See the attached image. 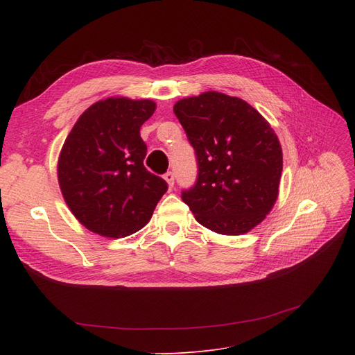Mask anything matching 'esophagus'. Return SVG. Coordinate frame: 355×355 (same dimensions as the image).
Here are the masks:
<instances>
[{
	"mask_svg": "<svg viewBox=\"0 0 355 355\" xmlns=\"http://www.w3.org/2000/svg\"><path fill=\"white\" fill-rule=\"evenodd\" d=\"M163 178L166 180V183H168L169 187H173V173L172 172H166Z\"/></svg>",
	"mask_w": 355,
	"mask_h": 355,
	"instance_id": "obj_1",
	"label": "esophagus"
}]
</instances>
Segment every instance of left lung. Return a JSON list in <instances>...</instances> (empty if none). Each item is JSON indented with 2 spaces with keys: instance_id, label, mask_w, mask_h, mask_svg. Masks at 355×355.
<instances>
[{
  "instance_id": "left-lung-1",
  "label": "left lung",
  "mask_w": 355,
  "mask_h": 355,
  "mask_svg": "<svg viewBox=\"0 0 355 355\" xmlns=\"http://www.w3.org/2000/svg\"><path fill=\"white\" fill-rule=\"evenodd\" d=\"M198 160L197 183L182 198L201 225L243 235L263 221L279 195L282 148L258 110L218 92L173 105Z\"/></svg>"
}]
</instances>
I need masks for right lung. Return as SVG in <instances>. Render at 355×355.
<instances>
[{
  "mask_svg": "<svg viewBox=\"0 0 355 355\" xmlns=\"http://www.w3.org/2000/svg\"><path fill=\"white\" fill-rule=\"evenodd\" d=\"M155 102L108 97L82 112L58 160V182L76 220L97 235L125 238L149 223L168 191L143 160L140 126Z\"/></svg>",
  "mask_w": 355,
  "mask_h": 355,
  "instance_id": "right-lung-1",
  "label": "right lung"
}]
</instances>
